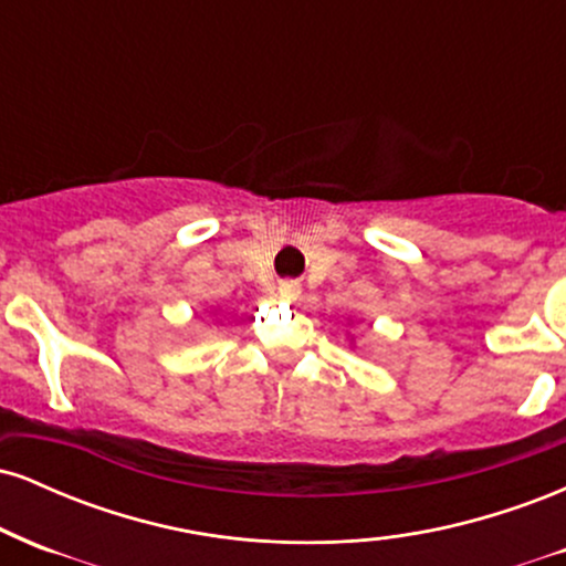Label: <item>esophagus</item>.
Masks as SVG:
<instances>
[{"instance_id": "obj_1", "label": "esophagus", "mask_w": 566, "mask_h": 566, "mask_svg": "<svg viewBox=\"0 0 566 566\" xmlns=\"http://www.w3.org/2000/svg\"><path fill=\"white\" fill-rule=\"evenodd\" d=\"M276 295L282 297L284 303H295L301 297V282H279Z\"/></svg>"}]
</instances>
